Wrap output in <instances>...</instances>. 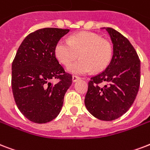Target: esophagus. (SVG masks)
I'll return each mask as SVG.
<instances>
[{"mask_svg": "<svg viewBox=\"0 0 150 150\" xmlns=\"http://www.w3.org/2000/svg\"><path fill=\"white\" fill-rule=\"evenodd\" d=\"M80 78L78 77V76H75V75H73L72 76V82L73 83H75V82H77L78 80H79Z\"/></svg>", "mask_w": 150, "mask_h": 150, "instance_id": "obj_1", "label": "esophagus"}]
</instances>
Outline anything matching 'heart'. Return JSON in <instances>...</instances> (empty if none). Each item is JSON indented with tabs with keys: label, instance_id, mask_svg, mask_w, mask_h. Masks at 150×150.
I'll list each match as a JSON object with an SVG mask.
<instances>
[{
	"label": "heart",
	"instance_id": "b5f03b06",
	"mask_svg": "<svg viewBox=\"0 0 150 150\" xmlns=\"http://www.w3.org/2000/svg\"><path fill=\"white\" fill-rule=\"evenodd\" d=\"M112 52V46L108 41L89 32L72 35L69 42L60 40L55 47L57 60L64 65L70 64L80 55V60L67 68L69 73L78 75L104 70L110 61Z\"/></svg>",
	"mask_w": 150,
	"mask_h": 150
}]
</instances>
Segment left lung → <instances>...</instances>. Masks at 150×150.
<instances>
[{
	"label": "left lung",
	"mask_w": 150,
	"mask_h": 150,
	"mask_svg": "<svg viewBox=\"0 0 150 150\" xmlns=\"http://www.w3.org/2000/svg\"><path fill=\"white\" fill-rule=\"evenodd\" d=\"M113 45L112 57L103 72L90 79L86 108L98 120L112 121L123 116L135 100L140 85V60L131 42L111 27H103ZM105 82L104 87L99 83Z\"/></svg>",
	"instance_id": "1"
}]
</instances>
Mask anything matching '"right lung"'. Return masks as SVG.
Masks as SVG:
<instances>
[{
    "label": "right lung",
    "mask_w": 150,
    "mask_h": 150,
    "mask_svg": "<svg viewBox=\"0 0 150 150\" xmlns=\"http://www.w3.org/2000/svg\"><path fill=\"white\" fill-rule=\"evenodd\" d=\"M69 29L43 28L25 38L11 65V88L17 107L31 122L45 123L61 111L72 83L55 55V47ZM60 82L52 84L51 80Z\"/></svg>",
    "instance_id": "right-lung-1"
}]
</instances>
